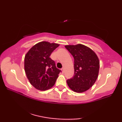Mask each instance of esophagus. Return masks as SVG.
Segmentation results:
<instances>
[{"label": "esophagus", "instance_id": "esophagus-1", "mask_svg": "<svg viewBox=\"0 0 122 122\" xmlns=\"http://www.w3.org/2000/svg\"><path fill=\"white\" fill-rule=\"evenodd\" d=\"M61 71H62V73H64V68H62V69H61Z\"/></svg>", "mask_w": 122, "mask_h": 122}]
</instances>
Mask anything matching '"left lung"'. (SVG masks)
Instances as JSON below:
<instances>
[{"mask_svg":"<svg viewBox=\"0 0 122 122\" xmlns=\"http://www.w3.org/2000/svg\"><path fill=\"white\" fill-rule=\"evenodd\" d=\"M65 47L74 59V75L66 81L68 86L75 92H84L94 85L97 79L99 59L93 50L83 44L68 45Z\"/></svg>","mask_w":122,"mask_h":122,"instance_id":"obj_1","label":"left lung"}]
</instances>
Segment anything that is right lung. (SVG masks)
<instances>
[{
	"mask_svg": "<svg viewBox=\"0 0 122 122\" xmlns=\"http://www.w3.org/2000/svg\"><path fill=\"white\" fill-rule=\"evenodd\" d=\"M59 45L41 41L34 45L24 58V70L29 82L36 89L46 91L55 84L61 71L50 58Z\"/></svg>",
	"mask_w": 122,
	"mask_h": 122,
	"instance_id": "obj_1",
	"label": "right lung"
}]
</instances>
